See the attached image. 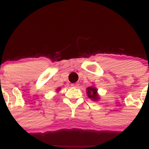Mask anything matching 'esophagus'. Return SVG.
<instances>
[{"mask_svg": "<svg viewBox=\"0 0 149 149\" xmlns=\"http://www.w3.org/2000/svg\"><path fill=\"white\" fill-rule=\"evenodd\" d=\"M71 87H74V88H78V83H73V84L71 85Z\"/></svg>", "mask_w": 149, "mask_h": 149, "instance_id": "obj_1", "label": "esophagus"}]
</instances>
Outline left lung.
I'll return each instance as SVG.
<instances>
[{"label": "left lung", "mask_w": 149, "mask_h": 149, "mask_svg": "<svg viewBox=\"0 0 149 149\" xmlns=\"http://www.w3.org/2000/svg\"><path fill=\"white\" fill-rule=\"evenodd\" d=\"M87 90V95L90 99H92V100L97 101L100 99L99 95H97V90L95 87H89L86 89Z\"/></svg>", "instance_id": "left-lung-1"}]
</instances>
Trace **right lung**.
Wrapping results in <instances>:
<instances>
[{
  "label": "right lung",
  "instance_id": "1",
  "mask_svg": "<svg viewBox=\"0 0 149 149\" xmlns=\"http://www.w3.org/2000/svg\"><path fill=\"white\" fill-rule=\"evenodd\" d=\"M59 89H60V88H59V90H58V91H59Z\"/></svg>",
  "mask_w": 149,
  "mask_h": 149
}]
</instances>
